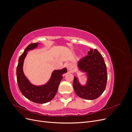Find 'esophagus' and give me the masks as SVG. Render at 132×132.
I'll return each mask as SVG.
<instances>
[{
	"mask_svg": "<svg viewBox=\"0 0 132 132\" xmlns=\"http://www.w3.org/2000/svg\"><path fill=\"white\" fill-rule=\"evenodd\" d=\"M66 67H67V69L68 70H70L72 68V64H71V63H68L66 65Z\"/></svg>",
	"mask_w": 132,
	"mask_h": 132,
	"instance_id": "esophagus-1",
	"label": "esophagus"
}]
</instances>
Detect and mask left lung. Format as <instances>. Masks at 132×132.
<instances>
[{
	"label": "left lung",
	"mask_w": 132,
	"mask_h": 132,
	"mask_svg": "<svg viewBox=\"0 0 132 132\" xmlns=\"http://www.w3.org/2000/svg\"><path fill=\"white\" fill-rule=\"evenodd\" d=\"M88 55L80 59L77 63L78 69L85 73V84L74 77V90L79 97L89 100L98 98L105 91L107 80L106 65L102 55L97 50L90 49Z\"/></svg>",
	"instance_id": "left-lung-1"
}]
</instances>
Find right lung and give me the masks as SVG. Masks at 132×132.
<instances>
[{
    "mask_svg": "<svg viewBox=\"0 0 132 132\" xmlns=\"http://www.w3.org/2000/svg\"><path fill=\"white\" fill-rule=\"evenodd\" d=\"M41 43H31L26 48L19 59L16 76L18 86L22 95L31 101L42 104L50 102L54 97L60 82L63 78V75L67 72V70L66 68L54 70L50 79L44 84L37 85L31 83L23 72V63L28 53L27 52L36 48Z\"/></svg>",
    "mask_w": 132,
    "mask_h": 132,
    "instance_id": "add662e5",
    "label": "right lung"
}]
</instances>
